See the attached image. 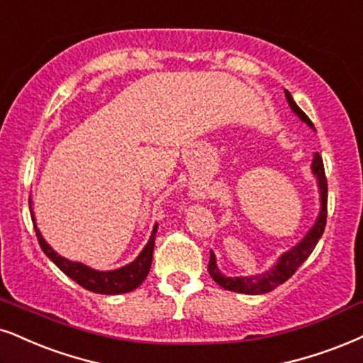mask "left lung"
<instances>
[{"label": "left lung", "instance_id": "8db88e82", "mask_svg": "<svg viewBox=\"0 0 363 363\" xmlns=\"http://www.w3.org/2000/svg\"><path fill=\"white\" fill-rule=\"evenodd\" d=\"M286 97H288V102L291 109L294 111L299 116V119L305 121L308 126H313L311 119L299 109V106L293 101L291 94L286 91ZM313 173L318 177V186L321 194V212L318 220H316L315 227L308 232L305 239L299 242L296 247L291 249L289 252H286L281 256L279 262L276 264L272 269L264 272L261 276H249V277H225L220 274L217 264H216V256L210 252V261H208V274L212 276V279L216 281L218 286H222L223 289L235 291V293H244V294H262L269 293V291L276 289L277 286H281L284 281H288L294 272L298 271V267L301 266L303 262L310 257L313 249L318 244L320 237L323 235L325 225H326V213H328V182H326L325 174V167H323V158L318 153H315V158H313Z\"/></svg>", "mask_w": 363, "mask_h": 363}]
</instances>
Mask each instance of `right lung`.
Instances as JSON below:
<instances>
[{
  "label": "right lung",
  "mask_w": 363,
  "mask_h": 363,
  "mask_svg": "<svg viewBox=\"0 0 363 363\" xmlns=\"http://www.w3.org/2000/svg\"><path fill=\"white\" fill-rule=\"evenodd\" d=\"M33 223H35V218H33ZM156 229H158V225L153 229V234L150 237V242L146 244V247L143 249V252L138 256L136 261L128 264V266L121 267L118 271L101 272V271H94L91 267L84 266V264L80 262H70L67 261V259L58 256L55 250L45 242L42 234H40L37 225H35V232H37L40 247H42L43 252L57 264L58 269L64 271L70 279H74L75 283L82 286V288L99 294L129 293V291H134L143 283V281L146 279L147 272H150V267H151V261H153Z\"/></svg>",
  "instance_id": "obj_1"
}]
</instances>
